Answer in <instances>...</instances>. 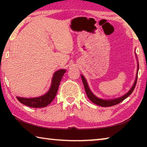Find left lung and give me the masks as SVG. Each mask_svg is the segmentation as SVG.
I'll return each instance as SVG.
<instances>
[{
	"label": "left lung",
	"instance_id": "left-lung-1",
	"mask_svg": "<svg viewBox=\"0 0 147 147\" xmlns=\"http://www.w3.org/2000/svg\"><path fill=\"white\" fill-rule=\"evenodd\" d=\"M65 69H60L54 73L51 88L47 93L40 96L32 98H24L21 96H16L17 100L20 102L24 104L27 106L32 107V108H44L48 106L56 96V94L58 91V87L60 83L62 76L65 73ZM88 98L90 100V97L88 94Z\"/></svg>",
	"mask_w": 147,
	"mask_h": 147
}]
</instances>
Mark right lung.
Instances as JSON below:
<instances>
[{
  "label": "right lung",
  "instance_id": "add662e5",
  "mask_svg": "<svg viewBox=\"0 0 147 147\" xmlns=\"http://www.w3.org/2000/svg\"><path fill=\"white\" fill-rule=\"evenodd\" d=\"M138 69H139L138 67ZM136 76H138V75H136ZM81 78H82V80L83 84H84V89H85L86 93L87 94V95L88 94L89 97H90V100L91 102H93V103L97 104V105H98V106H102V107H108V106H114V105H116V104H117L119 103H120L121 102L123 101L124 99L127 98L128 96L130 95V94L131 93H132L134 88H135L136 85V82H137V76H136V80H135V82H134V84L133 86L131 87V89H130V91H129L127 93H126L125 94H124V95L122 96L121 97L115 98V99H112V100H102V99H100V98L96 97V96L94 95V94L93 93H92L91 89H89V87L88 86V82H87L86 79L85 78V77H84L83 75H81Z\"/></svg>",
  "mask_w": 147,
  "mask_h": 147
}]
</instances>
